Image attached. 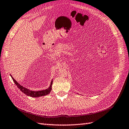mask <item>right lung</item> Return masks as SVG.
Wrapping results in <instances>:
<instances>
[{
    "mask_svg": "<svg viewBox=\"0 0 129 129\" xmlns=\"http://www.w3.org/2000/svg\"><path fill=\"white\" fill-rule=\"evenodd\" d=\"M11 77H12V79H13L14 83H15L16 85L18 87V89H20V90L23 92L24 94L26 95H28V96H30L32 97H42V96H44L45 95H47L50 93V92L52 90V85L53 83V79H52V81L51 82V84L50 86L47 88V89L44 90H41V91H32L30 90V89H28L27 88H26L23 86H21L19 83H18L17 81L14 79L13 77L11 76V75L10 74Z\"/></svg>",
    "mask_w": 129,
    "mask_h": 129,
    "instance_id": "add662e5",
    "label": "right lung"
}]
</instances>
